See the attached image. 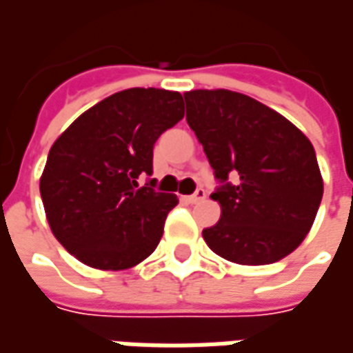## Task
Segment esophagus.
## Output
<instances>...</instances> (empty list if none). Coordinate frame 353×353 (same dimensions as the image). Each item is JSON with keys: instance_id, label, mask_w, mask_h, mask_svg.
<instances>
[{"instance_id": "esophagus-1", "label": "esophagus", "mask_w": 353, "mask_h": 353, "mask_svg": "<svg viewBox=\"0 0 353 353\" xmlns=\"http://www.w3.org/2000/svg\"><path fill=\"white\" fill-rule=\"evenodd\" d=\"M189 204H196V202H200V200L206 199V191L204 189H196V192L194 194H189V196H183Z\"/></svg>"}]
</instances>
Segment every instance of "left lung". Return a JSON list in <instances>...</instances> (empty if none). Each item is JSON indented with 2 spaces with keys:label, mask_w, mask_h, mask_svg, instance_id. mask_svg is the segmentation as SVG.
<instances>
[{
  "label": "left lung",
  "mask_w": 353,
  "mask_h": 353,
  "mask_svg": "<svg viewBox=\"0 0 353 353\" xmlns=\"http://www.w3.org/2000/svg\"><path fill=\"white\" fill-rule=\"evenodd\" d=\"M183 98L187 123L221 183L212 192L221 219L202 230L210 250L238 265H270L295 252L323 196L310 139L245 94L217 88Z\"/></svg>",
  "instance_id": "obj_1"
}]
</instances>
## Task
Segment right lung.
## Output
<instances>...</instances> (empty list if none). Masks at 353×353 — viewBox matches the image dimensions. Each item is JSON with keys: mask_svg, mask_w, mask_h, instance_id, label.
Instances as JSON below:
<instances>
[{"mask_svg": "<svg viewBox=\"0 0 353 353\" xmlns=\"http://www.w3.org/2000/svg\"><path fill=\"white\" fill-rule=\"evenodd\" d=\"M185 115L183 96L128 88L87 109L52 143L39 179L47 221L81 263L124 270L159 245L176 194L157 192L153 145Z\"/></svg>", "mask_w": 353, "mask_h": 353, "instance_id": "right-lung-1", "label": "right lung"}]
</instances>
